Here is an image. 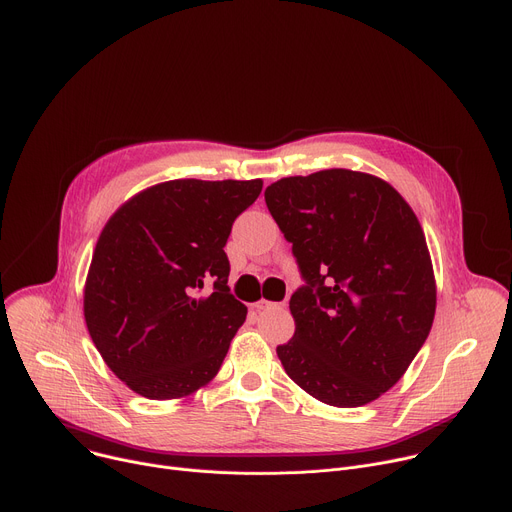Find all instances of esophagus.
Wrapping results in <instances>:
<instances>
[{
	"label": "esophagus",
	"instance_id": "obj_1",
	"mask_svg": "<svg viewBox=\"0 0 512 512\" xmlns=\"http://www.w3.org/2000/svg\"><path fill=\"white\" fill-rule=\"evenodd\" d=\"M253 308L257 310V312H261V310H269V308H286V302H267V300H259V302H255L253 304Z\"/></svg>",
	"mask_w": 512,
	"mask_h": 512
}]
</instances>
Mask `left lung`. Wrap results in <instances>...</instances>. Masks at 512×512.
<instances>
[{
    "instance_id": "left-lung-1",
    "label": "left lung",
    "mask_w": 512,
    "mask_h": 512,
    "mask_svg": "<svg viewBox=\"0 0 512 512\" xmlns=\"http://www.w3.org/2000/svg\"><path fill=\"white\" fill-rule=\"evenodd\" d=\"M304 286L296 333L277 347L316 400L355 408L388 392L425 345L437 288L425 232L380 177L349 169L284 177L265 190Z\"/></svg>"
}]
</instances>
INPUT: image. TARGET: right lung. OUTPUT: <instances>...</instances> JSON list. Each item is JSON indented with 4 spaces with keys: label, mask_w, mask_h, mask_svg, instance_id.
<instances>
[{
    "label": "right lung",
    "mask_w": 512,
    "mask_h": 512,
    "mask_svg": "<svg viewBox=\"0 0 512 512\" xmlns=\"http://www.w3.org/2000/svg\"><path fill=\"white\" fill-rule=\"evenodd\" d=\"M261 188V179H173L130 198L104 226L83 314L106 365L136 394L183 398L218 374L247 318L226 286L224 245Z\"/></svg>",
    "instance_id": "1"
}]
</instances>
